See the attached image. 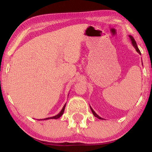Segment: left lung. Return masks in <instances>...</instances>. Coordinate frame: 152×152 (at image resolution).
<instances>
[{"label":"left lung","mask_w":152,"mask_h":152,"mask_svg":"<svg viewBox=\"0 0 152 152\" xmlns=\"http://www.w3.org/2000/svg\"><path fill=\"white\" fill-rule=\"evenodd\" d=\"M129 38H130V39H131V42H132V45H133V47H134L135 48V50H136V51H137V52H138L139 53H140V54L141 55V52H140V50H139V48H138V47H137V43H136V42H135V40L134 39V38H133L132 35H129ZM90 107H91V111H92V114L94 115V116L95 117H96V118H98V119H104L103 118H102V117H101L100 116H99V115H98L96 113L94 112V110L92 109V108L90 106Z\"/></svg>","instance_id":"left-lung-1"}]
</instances>
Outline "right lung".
Listing matches in <instances>:
<instances>
[{
	"mask_svg": "<svg viewBox=\"0 0 152 152\" xmlns=\"http://www.w3.org/2000/svg\"><path fill=\"white\" fill-rule=\"evenodd\" d=\"M66 103L64 104V106L63 107V108H62V109L61 110V111L58 113V115H55V116H53V117H48V118H45V119H39V121H43V120H48V119H58V118H60L61 115H63V113H64V109H65V107H66Z\"/></svg>",
	"mask_w": 152,
	"mask_h": 152,
	"instance_id": "obj_1",
	"label": "right lung"
}]
</instances>
